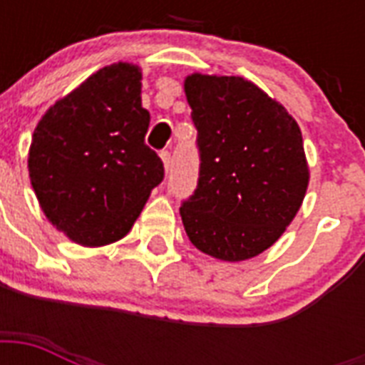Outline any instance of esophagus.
<instances>
[{"label": "esophagus", "mask_w": 365, "mask_h": 365, "mask_svg": "<svg viewBox=\"0 0 365 365\" xmlns=\"http://www.w3.org/2000/svg\"><path fill=\"white\" fill-rule=\"evenodd\" d=\"M160 159H163V163H165V168L166 172L170 170V151H160Z\"/></svg>", "instance_id": "obj_1"}]
</instances>
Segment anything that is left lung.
<instances>
[{"mask_svg": "<svg viewBox=\"0 0 365 365\" xmlns=\"http://www.w3.org/2000/svg\"><path fill=\"white\" fill-rule=\"evenodd\" d=\"M199 180L182 202L189 240L205 254L242 261L288 227L309 183L303 138L288 111L242 77L189 76Z\"/></svg>", "mask_w": 365, "mask_h": 365, "instance_id": "8db88e82", "label": "left lung"}]
</instances>
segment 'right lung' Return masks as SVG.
<instances>
[{"instance_id":"1","label":"right lung","mask_w":365,"mask_h":365,"mask_svg":"<svg viewBox=\"0 0 365 365\" xmlns=\"http://www.w3.org/2000/svg\"><path fill=\"white\" fill-rule=\"evenodd\" d=\"M142 73L113 64L43 115L31 138V187L45 216L83 246L123 239L151 189L165 178L163 160L145 143Z\"/></svg>"}]
</instances>
